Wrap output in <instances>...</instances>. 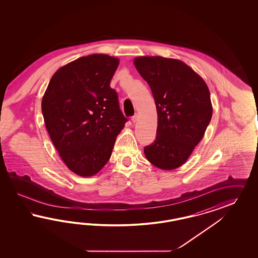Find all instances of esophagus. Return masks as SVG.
<instances>
[{"instance_id":"esophagus-1","label":"esophagus","mask_w":258,"mask_h":258,"mask_svg":"<svg viewBox=\"0 0 258 258\" xmlns=\"http://www.w3.org/2000/svg\"><path fill=\"white\" fill-rule=\"evenodd\" d=\"M138 119H139V117H138V115H137V114H135L134 116H133V117H132V121H133V123H136V122L138 121Z\"/></svg>"}]
</instances>
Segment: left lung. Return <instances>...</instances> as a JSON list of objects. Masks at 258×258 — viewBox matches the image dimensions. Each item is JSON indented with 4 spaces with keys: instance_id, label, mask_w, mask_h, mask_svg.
<instances>
[{
    "instance_id": "8db88e82",
    "label": "left lung",
    "mask_w": 258,
    "mask_h": 258,
    "mask_svg": "<svg viewBox=\"0 0 258 258\" xmlns=\"http://www.w3.org/2000/svg\"><path fill=\"white\" fill-rule=\"evenodd\" d=\"M133 63L151 89L158 114L156 139L144 149L146 158L160 169H176L187 161L211 121L209 89L179 59L138 56Z\"/></svg>"
}]
</instances>
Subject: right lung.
Wrapping results in <instances>:
<instances>
[{
  "mask_svg": "<svg viewBox=\"0 0 258 258\" xmlns=\"http://www.w3.org/2000/svg\"><path fill=\"white\" fill-rule=\"evenodd\" d=\"M119 59L94 54L55 72L41 101L47 132L64 164L81 177L101 170L127 119L109 84Z\"/></svg>",
  "mask_w": 258,
  "mask_h": 258,
  "instance_id": "obj_1",
  "label": "right lung"
}]
</instances>
